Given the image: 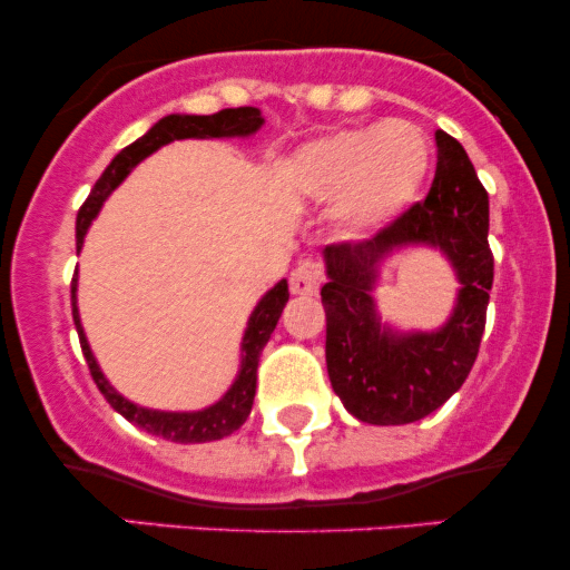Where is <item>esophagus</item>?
<instances>
[{"label": "esophagus", "instance_id": "esophagus-1", "mask_svg": "<svg viewBox=\"0 0 570 570\" xmlns=\"http://www.w3.org/2000/svg\"><path fill=\"white\" fill-rule=\"evenodd\" d=\"M289 286L294 294H316L318 286H322V267L311 263V259H303V263L292 271Z\"/></svg>", "mask_w": 570, "mask_h": 570}]
</instances>
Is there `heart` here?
<instances>
[{
    "label": "heart",
    "instance_id": "obj_1",
    "mask_svg": "<svg viewBox=\"0 0 570 570\" xmlns=\"http://www.w3.org/2000/svg\"><path fill=\"white\" fill-rule=\"evenodd\" d=\"M429 166L431 147L423 130L407 120H385L305 144L289 163V176L305 198H337V225L364 233L394 219L417 198Z\"/></svg>",
    "mask_w": 570,
    "mask_h": 570
}]
</instances>
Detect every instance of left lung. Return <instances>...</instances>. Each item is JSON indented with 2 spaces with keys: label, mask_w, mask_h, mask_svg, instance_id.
Segmentation results:
<instances>
[{
  "label": "left lung",
  "mask_w": 570,
  "mask_h": 570,
  "mask_svg": "<svg viewBox=\"0 0 570 570\" xmlns=\"http://www.w3.org/2000/svg\"><path fill=\"white\" fill-rule=\"evenodd\" d=\"M412 245L440 250L462 284L449 322L429 333L394 331L374 303L384 259ZM322 254L326 372L345 410L372 426H402L440 410L472 372L493 286L488 193L461 141L436 130V174L426 200L375 238L332 244Z\"/></svg>",
  "instance_id": "1"
}]
</instances>
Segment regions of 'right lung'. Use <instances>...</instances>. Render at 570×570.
I'll use <instances>...</instances> for the list:
<instances>
[{
    "mask_svg": "<svg viewBox=\"0 0 570 570\" xmlns=\"http://www.w3.org/2000/svg\"><path fill=\"white\" fill-rule=\"evenodd\" d=\"M265 126V117L257 107H238V109H222L217 115H166L155 122L141 139L128 144L126 149L115 155L107 171L98 176V181L90 189L88 200L82 203L80 214H77V252L85 244L90 222L98 217L104 200L122 185V179L134 171L144 158L158 153L166 144L179 139H248ZM289 303V284L281 278L273 289L263 294L257 305H254L252 316H248L244 340H240V367L230 389L222 394L214 404L203 410H187V412H171V410H153L141 407V404L130 402L122 396L112 383L107 381L101 367H98L94 351H90L88 337H85L82 322H80V307H77V276L71 281V316H75L77 335H80V345L88 362L90 375L101 391L104 399L112 404V410L120 412L126 421L147 431V434L163 436V440L181 442V444H198V442H214L222 436H230L233 431L244 426V421L252 412L254 391H257V364L259 353L271 340L273 330H276L281 311Z\"/></svg>",
    "mask_w": 570,
    "mask_h": 570,
    "instance_id": "obj_1",
    "label": "right lung"
}]
</instances>
